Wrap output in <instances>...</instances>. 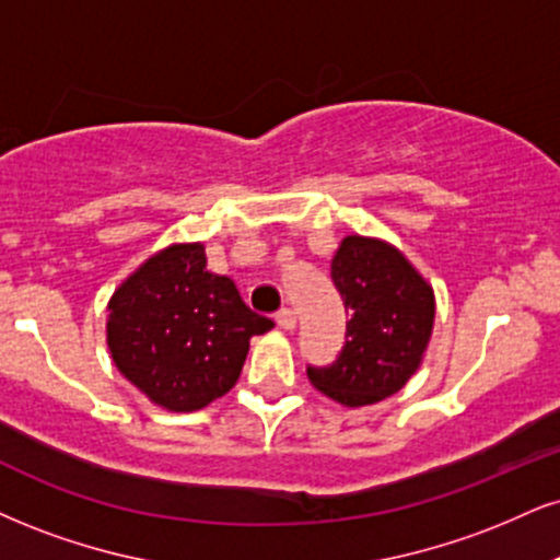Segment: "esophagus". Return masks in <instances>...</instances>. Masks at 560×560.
<instances>
[{
	"instance_id": "esophagus-1",
	"label": "esophagus",
	"mask_w": 560,
	"mask_h": 560,
	"mask_svg": "<svg viewBox=\"0 0 560 560\" xmlns=\"http://www.w3.org/2000/svg\"><path fill=\"white\" fill-rule=\"evenodd\" d=\"M276 323H279V328H284V331H292V328L298 326V315H294L292 307H281L279 313H276Z\"/></svg>"
}]
</instances>
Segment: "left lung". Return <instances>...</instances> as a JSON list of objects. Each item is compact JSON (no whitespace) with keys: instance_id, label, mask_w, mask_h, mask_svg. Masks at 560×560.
Here are the masks:
<instances>
[{"instance_id":"8db88e82","label":"left lung","mask_w":560,"mask_h":560,"mask_svg":"<svg viewBox=\"0 0 560 560\" xmlns=\"http://www.w3.org/2000/svg\"><path fill=\"white\" fill-rule=\"evenodd\" d=\"M331 279L349 310L347 341L331 365H307V378L345 407L388 399L412 378L428 349L433 289L399 250L368 237L341 242Z\"/></svg>"}]
</instances>
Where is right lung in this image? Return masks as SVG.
I'll list each match as a JSON object with an SVG mask.
<instances>
[{
  "mask_svg": "<svg viewBox=\"0 0 560 560\" xmlns=\"http://www.w3.org/2000/svg\"><path fill=\"white\" fill-rule=\"evenodd\" d=\"M271 328L229 276L206 271L195 242L148 258L114 292L106 339L114 365L148 399L195 412L237 383L250 339Z\"/></svg>",
  "mask_w": 560,
  "mask_h": 560,
  "instance_id": "add662e5",
  "label": "right lung"
}]
</instances>
